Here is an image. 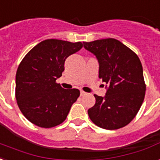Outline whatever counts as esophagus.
<instances>
[{
	"label": "esophagus",
	"mask_w": 160,
	"mask_h": 160,
	"mask_svg": "<svg viewBox=\"0 0 160 160\" xmlns=\"http://www.w3.org/2000/svg\"><path fill=\"white\" fill-rule=\"evenodd\" d=\"M80 94H81V96H84V95H86L87 92H85L82 91V90H80Z\"/></svg>",
	"instance_id": "34e87169"
}]
</instances>
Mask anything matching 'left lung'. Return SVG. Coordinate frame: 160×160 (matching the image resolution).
I'll return each mask as SVG.
<instances>
[{"label": "left lung", "mask_w": 160, "mask_h": 160, "mask_svg": "<svg viewBox=\"0 0 160 160\" xmlns=\"http://www.w3.org/2000/svg\"><path fill=\"white\" fill-rule=\"evenodd\" d=\"M83 47L96 56L98 77L107 88L104 97L94 94L96 102L88 110L90 119L104 129L124 127L134 118L144 99L146 85L139 58L113 38L83 42Z\"/></svg>", "instance_id": "8db88e82"}]
</instances>
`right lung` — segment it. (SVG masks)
Masks as SVG:
<instances>
[{"instance_id": "right-lung-1", "label": "right lung", "mask_w": 160, "mask_h": 160, "mask_svg": "<svg viewBox=\"0 0 160 160\" xmlns=\"http://www.w3.org/2000/svg\"><path fill=\"white\" fill-rule=\"evenodd\" d=\"M82 46L80 42L48 39L22 59L16 75V98L22 114L33 124L48 128L67 118L80 91L62 88L56 80L62 76L67 58Z\"/></svg>"}]
</instances>
